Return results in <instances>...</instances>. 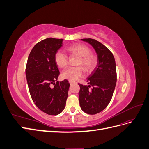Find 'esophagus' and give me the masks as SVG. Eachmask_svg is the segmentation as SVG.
<instances>
[{"label": "esophagus", "instance_id": "esophagus-1", "mask_svg": "<svg viewBox=\"0 0 149 149\" xmlns=\"http://www.w3.org/2000/svg\"><path fill=\"white\" fill-rule=\"evenodd\" d=\"M69 82H70V84L71 85H72V84L74 83V81H70Z\"/></svg>", "mask_w": 149, "mask_h": 149}]
</instances>
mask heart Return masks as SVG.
I'll return each mask as SVG.
<instances>
[{
    "mask_svg": "<svg viewBox=\"0 0 149 149\" xmlns=\"http://www.w3.org/2000/svg\"><path fill=\"white\" fill-rule=\"evenodd\" d=\"M67 51L72 55L80 57L78 65L82 66L77 67H69L61 74L62 78L71 81L79 79L83 74V69L88 73L91 72L95 68L97 65L96 58L92 55V51L88 47L81 43H76L67 48ZM55 61L56 65L63 68L68 64V56L61 51L57 52L55 55Z\"/></svg>",
    "mask_w": 149,
    "mask_h": 149,
    "instance_id": "b5f03b06",
    "label": "heart"
}]
</instances>
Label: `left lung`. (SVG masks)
<instances>
[{
  "mask_svg": "<svg viewBox=\"0 0 149 149\" xmlns=\"http://www.w3.org/2000/svg\"><path fill=\"white\" fill-rule=\"evenodd\" d=\"M94 48L97 55V66L88 78V86L78 83L81 109L88 114H96L109 104L117 81L116 62L113 54L103 44L92 38H83ZM92 87L91 90L89 88Z\"/></svg>",
  "mask_w": 149,
  "mask_h": 149,
  "instance_id": "obj_1",
  "label": "left lung"
}]
</instances>
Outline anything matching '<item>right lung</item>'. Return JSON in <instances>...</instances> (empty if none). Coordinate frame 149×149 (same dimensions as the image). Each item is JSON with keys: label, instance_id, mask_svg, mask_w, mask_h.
<instances>
[{"label": "right lung", "instance_id": "add662e5", "mask_svg": "<svg viewBox=\"0 0 149 149\" xmlns=\"http://www.w3.org/2000/svg\"><path fill=\"white\" fill-rule=\"evenodd\" d=\"M63 46V39L48 38L37 43L31 49L25 74L31 99L40 110L56 116L63 111L70 84L65 79L57 81L60 71L55 55ZM53 84V88L51 85Z\"/></svg>", "mask_w": 149, "mask_h": 149}]
</instances>
